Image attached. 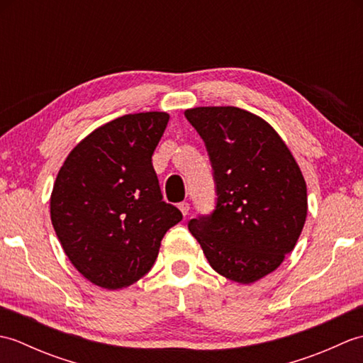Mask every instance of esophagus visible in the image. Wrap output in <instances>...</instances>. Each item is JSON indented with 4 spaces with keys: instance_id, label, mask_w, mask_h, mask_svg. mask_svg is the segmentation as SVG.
Here are the masks:
<instances>
[{
    "instance_id": "esophagus-1",
    "label": "esophagus",
    "mask_w": 363,
    "mask_h": 363,
    "mask_svg": "<svg viewBox=\"0 0 363 363\" xmlns=\"http://www.w3.org/2000/svg\"><path fill=\"white\" fill-rule=\"evenodd\" d=\"M179 211L182 212V215L184 217H186V215H189V211H190V204L189 203H186V201H182V203H179Z\"/></svg>"
}]
</instances>
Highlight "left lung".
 Returning <instances> with one entry per match:
<instances>
[{
	"label": "left lung",
	"instance_id": "8db88e82",
	"mask_svg": "<svg viewBox=\"0 0 363 363\" xmlns=\"http://www.w3.org/2000/svg\"><path fill=\"white\" fill-rule=\"evenodd\" d=\"M206 143L217 206L189 221L215 272L252 284L295 248L307 217L304 176L268 123L234 106L187 109Z\"/></svg>",
	"mask_w": 363,
	"mask_h": 363
}]
</instances>
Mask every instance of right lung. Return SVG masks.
I'll return each instance as SVG.
<instances>
[{"label": "right lung", "mask_w": 363, "mask_h": 363, "mask_svg": "<svg viewBox=\"0 0 363 363\" xmlns=\"http://www.w3.org/2000/svg\"><path fill=\"white\" fill-rule=\"evenodd\" d=\"M168 120L167 112L123 115L81 140L59 169L52 228L73 267L98 287L118 290L143 277L182 220L162 201L151 160Z\"/></svg>", "instance_id": "1"}]
</instances>
